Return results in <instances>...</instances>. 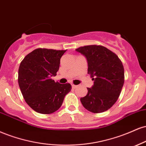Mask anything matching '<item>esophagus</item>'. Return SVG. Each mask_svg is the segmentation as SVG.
Segmentation results:
<instances>
[{"label": "esophagus", "instance_id": "esophagus-1", "mask_svg": "<svg viewBox=\"0 0 146 146\" xmlns=\"http://www.w3.org/2000/svg\"><path fill=\"white\" fill-rule=\"evenodd\" d=\"M71 85H72V88H73V89H75V88H76V85H75L74 84L72 83Z\"/></svg>", "mask_w": 146, "mask_h": 146}]
</instances>
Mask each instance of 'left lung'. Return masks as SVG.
<instances>
[{"instance_id": "left-lung-1", "label": "left lung", "mask_w": 146, "mask_h": 146, "mask_svg": "<svg viewBox=\"0 0 146 146\" xmlns=\"http://www.w3.org/2000/svg\"><path fill=\"white\" fill-rule=\"evenodd\" d=\"M88 63V73L94 84L80 102L94 113L107 111L115 103L124 83V69L115 53L100 45L84 46L76 49Z\"/></svg>"}]
</instances>
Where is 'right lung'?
Listing matches in <instances>:
<instances>
[{"instance_id": "1", "label": "right lung", "mask_w": 146, "mask_h": 146, "mask_svg": "<svg viewBox=\"0 0 146 146\" xmlns=\"http://www.w3.org/2000/svg\"><path fill=\"white\" fill-rule=\"evenodd\" d=\"M66 51L39 48L29 53L20 63L19 87L26 102L36 112H55L72 90L70 83L60 84L51 78L56 75Z\"/></svg>"}]
</instances>
